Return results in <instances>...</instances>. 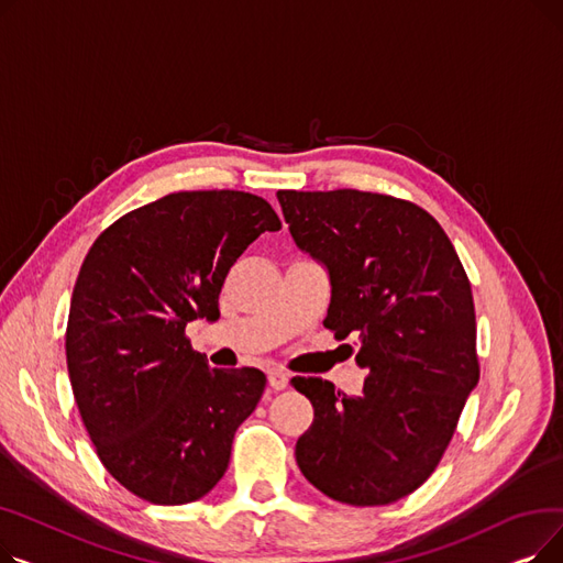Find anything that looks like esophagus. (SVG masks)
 I'll return each instance as SVG.
<instances>
[{
    "instance_id": "esophagus-1",
    "label": "esophagus",
    "mask_w": 563,
    "mask_h": 563,
    "mask_svg": "<svg viewBox=\"0 0 563 563\" xmlns=\"http://www.w3.org/2000/svg\"><path fill=\"white\" fill-rule=\"evenodd\" d=\"M269 386L274 388V390H285L287 388V383H289V374L287 372H283V369H272L269 372Z\"/></svg>"
}]
</instances>
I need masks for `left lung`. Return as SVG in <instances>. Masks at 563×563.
Here are the masks:
<instances>
[{
  "mask_svg": "<svg viewBox=\"0 0 563 563\" xmlns=\"http://www.w3.org/2000/svg\"><path fill=\"white\" fill-rule=\"evenodd\" d=\"M291 240L327 266L323 327L356 333L363 393L294 376L314 408L297 440L303 477L331 499L380 507L422 486L479 383L470 280L422 207L356 189L278 191Z\"/></svg>",
  "mask_w": 563,
  "mask_h": 563,
  "instance_id": "obj_1",
  "label": "left lung"
}]
</instances>
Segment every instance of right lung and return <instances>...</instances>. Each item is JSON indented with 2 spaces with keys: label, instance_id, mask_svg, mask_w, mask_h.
I'll use <instances>...</instances> for the list:
<instances>
[{
  "label": "right lung",
  "instance_id": "add662e5",
  "mask_svg": "<svg viewBox=\"0 0 563 563\" xmlns=\"http://www.w3.org/2000/svg\"><path fill=\"white\" fill-rule=\"evenodd\" d=\"M276 230L260 196L180 191L118 219L81 264L66 331L73 395L109 475L153 505L219 484L264 393L260 369L210 367L185 329L219 319L230 266Z\"/></svg>",
  "mask_w": 563,
  "mask_h": 563
}]
</instances>
